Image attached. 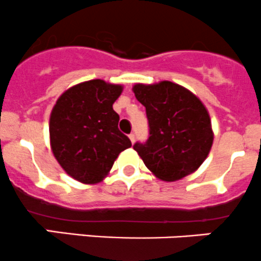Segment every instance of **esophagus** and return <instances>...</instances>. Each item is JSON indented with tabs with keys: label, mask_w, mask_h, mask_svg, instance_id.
<instances>
[{
	"label": "esophagus",
	"mask_w": 261,
	"mask_h": 261,
	"mask_svg": "<svg viewBox=\"0 0 261 261\" xmlns=\"http://www.w3.org/2000/svg\"><path fill=\"white\" fill-rule=\"evenodd\" d=\"M129 139H130L132 143H134V141H136V136H134L133 133H130V134H129Z\"/></svg>",
	"instance_id": "34e87169"
}]
</instances>
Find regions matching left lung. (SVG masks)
<instances>
[{
    "mask_svg": "<svg viewBox=\"0 0 261 261\" xmlns=\"http://www.w3.org/2000/svg\"><path fill=\"white\" fill-rule=\"evenodd\" d=\"M145 107L149 138L134 150L156 178L175 181L192 174L206 159L214 134L205 106L184 87L162 81L133 87Z\"/></svg>",
    "mask_w": 261,
    "mask_h": 261,
    "instance_id": "8db88e82",
    "label": "left lung"
}]
</instances>
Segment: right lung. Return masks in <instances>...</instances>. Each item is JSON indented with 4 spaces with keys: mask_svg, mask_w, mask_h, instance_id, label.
<instances>
[{
    "mask_svg": "<svg viewBox=\"0 0 261 261\" xmlns=\"http://www.w3.org/2000/svg\"><path fill=\"white\" fill-rule=\"evenodd\" d=\"M123 87L92 80L67 89L49 118V139L55 158L64 172L85 184L107 176L119 153L132 147L118 129L113 103Z\"/></svg>",
    "mask_w": 261,
    "mask_h": 261,
    "instance_id": "add662e5",
    "label": "right lung"
}]
</instances>
